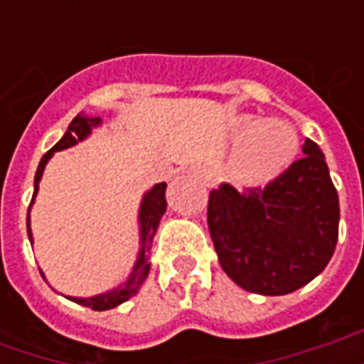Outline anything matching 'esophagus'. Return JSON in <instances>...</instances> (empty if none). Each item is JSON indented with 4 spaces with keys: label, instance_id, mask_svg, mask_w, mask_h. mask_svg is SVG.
<instances>
[{
    "label": "esophagus",
    "instance_id": "esophagus-1",
    "mask_svg": "<svg viewBox=\"0 0 364 364\" xmlns=\"http://www.w3.org/2000/svg\"><path fill=\"white\" fill-rule=\"evenodd\" d=\"M191 173L198 175V177H200V179L206 183V185H213L214 175L210 173L208 169H203V167H193V169H191Z\"/></svg>",
    "mask_w": 364,
    "mask_h": 364
}]
</instances>
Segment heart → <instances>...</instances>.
Listing matches in <instances>:
<instances>
[{"mask_svg":"<svg viewBox=\"0 0 364 364\" xmlns=\"http://www.w3.org/2000/svg\"><path fill=\"white\" fill-rule=\"evenodd\" d=\"M240 138L230 158V173L244 185H265L287 169L296 156L298 138L279 120L244 117L236 122Z\"/></svg>","mask_w":364,"mask_h":364,"instance_id":"heart-1","label":"heart"}]
</instances>
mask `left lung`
I'll return each instance as SVG.
<instances>
[{"label":"left lung","instance_id":"8db88e82","mask_svg":"<svg viewBox=\"0 0 364 364\" xmlns=\"http://www.w3.org/2000/svg\"><path fill=\"white\" fill-rule=\"evenodd\" d=\"M265 187L210 191L208 230L224 273L244 290L281 296L316 279L336 252L339 198L320 146Z\"/></svg>","mask_w":364,"mask_h":364}]
</instances>
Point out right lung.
Segmentation results:
<instances>
[{"label": "right lung", "instance_id": "right-lung-1", "mask_svg": "<svg viewBox=\"0 0 364 364\" xmlns=\"http://www.w3.org/2000/svg\"><path fill=\"white\" fill-rule=\"evenodd\" d=\"M101 124V119L99 117H87V114H77L70 127H68L66 134L60 138L58 142L52 146L50 150L46 151L41 159V164L36 167L35 175V193H33V200H31V206L35 203L36 193H38V183L43 179V171L48 159L54 156V151L66 150V148H72L77 142L85 140L87 136L91 134V130ZM166 183H158L154 185L142 198V205H140V213H138V222H140V252H138V259H136L134 267H132V273L128 274V279L117 289L109 290V292H103V294H97V296L90 298H77V296H68L72 302H77V304L87 306L91 310H97V312H103V310H111V308H117L122 302H127L128 298H132L140 290L142 282L146 281V277L150 273V250L151 242H154V236H156V230L159 226V220L166 213L167 200H166ZM31 206H28L27 213V234L31 244H33V232H31ZM43 274V273H41ZM44 277V274H43Z\"/></svg>", "mask_w": 364, "mask_h": 364}]
</instances>
